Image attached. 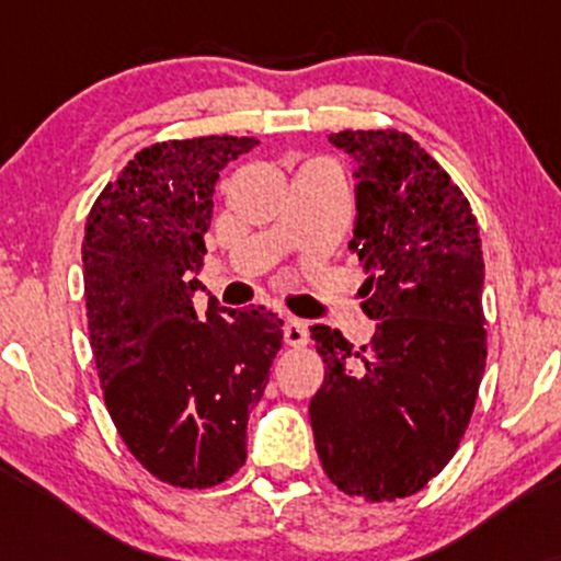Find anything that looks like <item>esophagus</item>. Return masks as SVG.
<instances>
[{
	"instance_id": "esophagus-1",
	"label": "esophagus",
	"mask_w": 561,
	"mask_h": 561,
	"mask_svg": "<svg viewBox=\"0 0 561 561\" xmlns=\"http://www.w3.org/2000/svg\"><path fill=\"white\" fill-rule=\"evenodd\" d=\"M282 332H285V343L289 347L306 345V340H308L306 321H300V319H295V317H287L285 319V327H282Z\"/></svg>"
}]
</instances>
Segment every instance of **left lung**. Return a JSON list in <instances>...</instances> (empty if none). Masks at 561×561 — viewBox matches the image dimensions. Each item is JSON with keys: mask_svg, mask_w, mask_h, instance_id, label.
I'll list each match as a JSON object with an SVG mask.
<instances>
[{"mask_svg": "<svg viewBox=\"0 0 561 561\" xmlns=\"http://www.w3.org/2000/svg\"><path fill=\"white\" fill-rule=\"evenodd\" d=\"M330 141L358 160L347 248L377 332L353 351L340 330L311 327L324 382L308 414L340 491L398 501L443 472L472 420L488 356L480 227L465 192L409 134L345 128Z\"/></svg>", "mask_w": 561, "mask_h": 561, "instance_id": "8db88e82", "label": "left lung"}]
</instances>
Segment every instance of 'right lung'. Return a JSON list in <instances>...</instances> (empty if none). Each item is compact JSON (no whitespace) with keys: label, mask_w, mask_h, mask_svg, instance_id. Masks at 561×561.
Listing matches in <instances>:
<instances>
[{"label":"right lung","mask_w":561,"mask_h":561,"mask_svg":"<svg viewBox=\"0 0 561 561\" xmlns=\"http://www.w3.org/2000/svg\"><path fill=\"white\" fill-rule=\"evenodd\" d=\"M255 137L169 139L145 147L89 210L83 300L102 396L121 440L158 480L214 488L244 465L282 319L263 306L197 319L192 295L218 173Z\"/></svg>","instance_id":"obj_1"}]
</instances>
